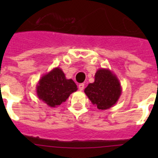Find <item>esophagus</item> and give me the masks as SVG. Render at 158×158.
<instances>
[{
    "mask_svg": "<svg viewBox=\"0 0 158 158\" xmlns=\"http://www.w3.org/2000/svg\"><path fill=\"white\" fill-rule=\"evenodd\" d=\"M78 88H79V90L82 91V90H83V89H84V88H85V84H84V83L80 84V85H78Z\"/></svg>",
    "mask_w": 158,
    "mask_h": 158,
    "instance_id": "34e87169",
    "label": "esophagus"
}]
</instances>
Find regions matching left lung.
I'll return each mask as SVG.
<instances>
[{
    "label": "left lung",
    "instance_id": "obj_1",
    "mask_svg": "<svg viewBox=\"0 0 158 158\" xmlns=\"http://www.w3.org/2000/svg\"><path fill=\"white\" fill-rule=\"evenodd\" d=\"M85 93L98 109L107 110L117 103L122 94V87L112 71L100 68L95 73L94 82L88 85Z\"/></svg>",
    "mask_w": 158,
    "mask_h": 158
}]
</instances>
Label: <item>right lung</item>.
Returning a JSON list of instances; mask_svg holds the SVG:
<instances>
[{"label": "right lung", "instance_id": "obj_1", "mask_svg": "<svg viewBox=\"0 0 158 158\" xmlns=\"http://www.w3.org/2000/svg\"><path fill=\"white\" fill-rule=\"evenodd\" d=\"M77 90L72 79H67L62 69L55 67L43 75L36 85V93L49 107H58Z\"/></svg>", "mask_w": 158, "mask_h": 158}]
</instances>
